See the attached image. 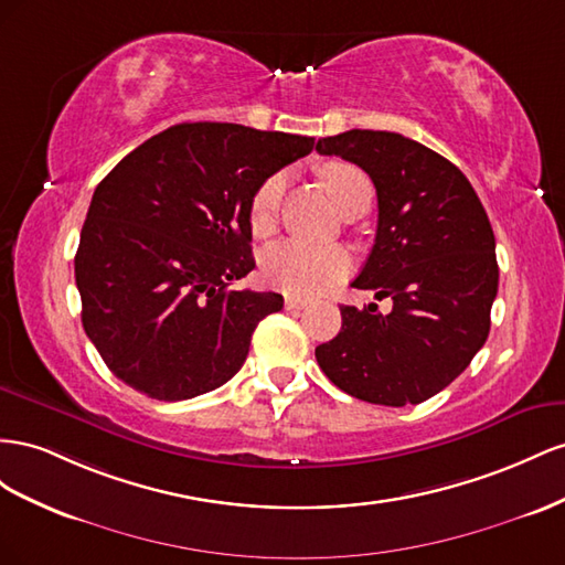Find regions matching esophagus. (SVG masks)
I'll use <instances>...</instances> for the list:
<instances>
[{"label":"esophagus","instance_id":"esophagus-1","mask_svg":"<svg viewBox=\"0 0 565 565\" xmlns=\"http://www.w3.org/2000/svg\"><path fill=\"white\" fill-rule=\"evenodd\" d=\"M284 308H286L288 312H298V310H302V308H308V300H305V298H296V296H288L286 302H284Z\"/></svg>","mask_w":565,"mask_h":565}]
</instances>
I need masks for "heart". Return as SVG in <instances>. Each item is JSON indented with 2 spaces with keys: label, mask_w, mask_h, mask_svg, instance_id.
<instances>
[{
  "label": "heart",
  "mask_w": 565,
  "mask_h": 565,
  "mask_svg": "<svg viewBox=\"0 0 565 565\" xmlns=\"http://www.w3.org/2000/svg\"><path fill=\"white\" fill-rule=\"evenodd\" d=\"M331 201L343 213L354 191L372 186L366 174L343 160H331L319 170ZM286 177L269 174L257 184L248 201V230L257 238H267L277 230L279 203L284 196ZM352 269V257L343 246H305L298 241H281L269 246L260 257V274L267 286L288 296H315L331 284L341 281Z\"/></svg>",
  "instance_id": "1"
}]
</instances>
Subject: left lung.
<instances>
[{
    "label": "left lung",
    "instance_id": "obj_1",
    "mask_svg": "<svg viewBox=\"0 0 565 565\" xmlns=\"http://www.w3.org/2000/svg\"><path fill=\"white\" fill-rule=\"evenodd\" d=\"M321 156L360 166L376 186L379 227L354 288L391 298L358 310L315 350L343 393L385 407L447 388L488 341L499 267L486 207L463 172L424 143L381 130L317 141Z\"/></svg>",
    "mask_w": 565,
    "mask_h": 565
}]
</instances>
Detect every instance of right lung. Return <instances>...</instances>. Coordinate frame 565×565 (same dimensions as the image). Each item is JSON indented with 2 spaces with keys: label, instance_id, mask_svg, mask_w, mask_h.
Here are the masks:
<instances>
[{
  "label": "right lung",
  "instance_id": "right-lung-1",
  "mask_svg": "<svg viewBox=\"0 0 565 565\" xmlns=\"http://www.w3.org/2000/svg\"><path fill=\"white\" fill-rule=\"evenodd\" d=\"M312 137L234 122L168 127L96 186L75 253L83 327L106 366L151 399H191L246 362L279 294L234 291L255 267L248 201Z\"/></svg>",
  "mask_w": 565,
  "mask_h": 565
}]
</instances>
